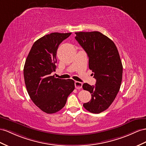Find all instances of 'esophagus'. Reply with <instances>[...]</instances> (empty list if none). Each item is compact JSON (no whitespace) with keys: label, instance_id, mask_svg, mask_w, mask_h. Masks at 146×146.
Masks as SVG:
<instances>
[{"label":"esophagus","instance_id":"1","mask_svg":"<svg viewBox=\"0 0 146 146\" xmlns=\"http://www.w3.org/2000/svg\"><path fill=\"white\" fill-rule=\"evenodd\" d=\"M82 86H83V83H81V82L79 81H75L74 82V86L78 89H81Z\"/></svg>","mask_w":146,"mask_h":146}]
</instances>
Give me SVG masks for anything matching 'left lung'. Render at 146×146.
<instances>
[{"mask_svg":"<svg viewBox=\"0 0 146 146\" xmlns=\"http://www.w3.org/2000/svg\"><path fill=\"white\" fill-rule=\"evenodd\" d=\"M75 39L86 52L89 68L96 78L95 86L84 83V90L91 99L83 107L93 113H100L113 102L120 88L123 65L115 43L99 31L75 33Z\"/></svg>","mask_w":146,"mask_h":146,"instance_id":"1","label":"left lung"}]
</instances>
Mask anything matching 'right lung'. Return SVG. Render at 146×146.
I'll list each match as a JSON object with an SVG mask.
<instances>
[{
  "label": "right lung",
  "instance_id": "1",
  "mask_svg": "<svg viewBox=\"0 0 146 146\" xmlns=\"http://www.w3.org/2000/svg\"><path fill=\"white\" fill-rule=\"evenodd\" d=\"M72 33H52L33 44L26 60L25 83L32 101L47 113H54L65 106L68 96L74 89L73 80H62L51 76L55 72L57 50Z\"/></svg>",
  "mask_w": 146,
  "mask_h": 146
}]
</instances>
